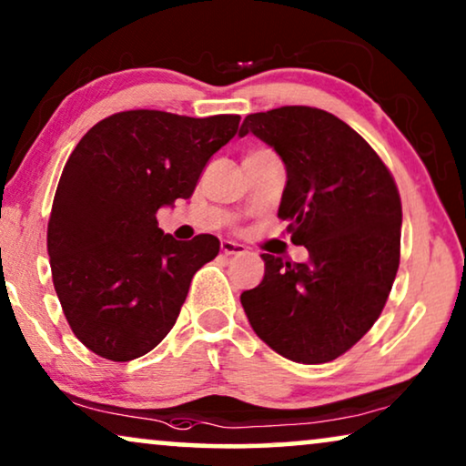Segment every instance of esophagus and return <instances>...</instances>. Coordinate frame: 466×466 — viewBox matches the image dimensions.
Returning a JSON list of instances; mask_svg holds the SVG:
<instances>
[{
    "label": "esophagus",
    "instance_id": "obj_1",
    "mask_svg": "<svg viewBox=\"0 0 466 466\" xmlns=\"http://www.w3.org/2000/svg\"><path fill=\"white\" fill-rule=\"evenodd\" d=\"M220 248H222V252L227 254V257H233V254H244L246 252V246H241V244H238V241H231V239L222 241Z\"/></svg>",
    "mask_w": 466,
    "mask_h": 466
}]
</instances>
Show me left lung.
Instances as JSON below:
<instances>
[{
  "instance_id": "left-lung-1",
  "label": "left lung",
  "mask_w": 466,
  "mask_h": 466,
  "mask_svg": "<svg viewBox=\"0 0 466 466\" xmlns=\"http://www.w3.org/2000/svg\"><path fill=\"white\" fill-rule=\"evenodd\" d=\"M286 165L278 216L309 258L260 254L265 276L241 292L254 333L284 359L320 365L348 352L378 320L400 258V197L371 146L333 114L284 106L248 114Z\"/></svg>"
}]
</instances>
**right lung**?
<instances>
[{"label": "right lung", "mask_w": 466, "mask_h": 466, "mask_svg": "<svg viewBox=\"0 0 466 466\" xmlns=\"http://www.w3.org/2000/svg\"><path fill=\"white\" fill-rule=\"evenodd\" d=\"M238 127V114L118 112L69 155L48 220L50 269L74 335L101 359L127 362L157 348L190 279L218 254L214 235L163 233L157 212L193 195Z\"/></svg>", "instance_id": "obj_1"}]
</instances>
